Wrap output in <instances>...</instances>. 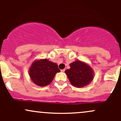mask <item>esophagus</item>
<instances>
[{"instance_id": "34e87169", "label": "esophagus", "mask_w": 121, "mask_h": 121, "mask_svg": "<svg viewBox=\"0 0 121 121\" xmlns=\"http://www.w3.org/2000/svg\"><path fill=\"white\" fill-rule=\"evenodd\" d=\"M65 71V69H62V70H61V72H62V73H64Z\"/></svg>"}]
</instances>
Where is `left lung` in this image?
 <instances>
[{
  "label": "left lung",
  "mask_w": 121,
  "mask_h": 121,
  "mask_svg": "<svg viewBox=\"0 0 121 121\" xmlns=\"http://www.w3.org/2000/svg\"><path fill=\"white\" fill-rule=\"evenodd\" d=\"M70 69L65 71L69 81L76 87H83L93 81L94 71L90 66L81 60L70 63Z\"/></svg>",
  "instance_id": "obj_1"
}]
</instances>
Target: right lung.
<instances>
[{
	"mask_svg": "<svg viewBox=\"0 0 121 121\" xmlns=\"http://www.w3.org/2000/svg\"><path fill=\"white\" fill-rule=\"evenodd\" d=\"M60 71L56 63L43 59L32 62L29 69V75L35 85L43 87L51 83L55 74Z\"/></svg>",
	"mask_w": 121,
	"mask_h": 121,
	"instance_id": "1",
	"label": "right lung"
}]
</instances>
